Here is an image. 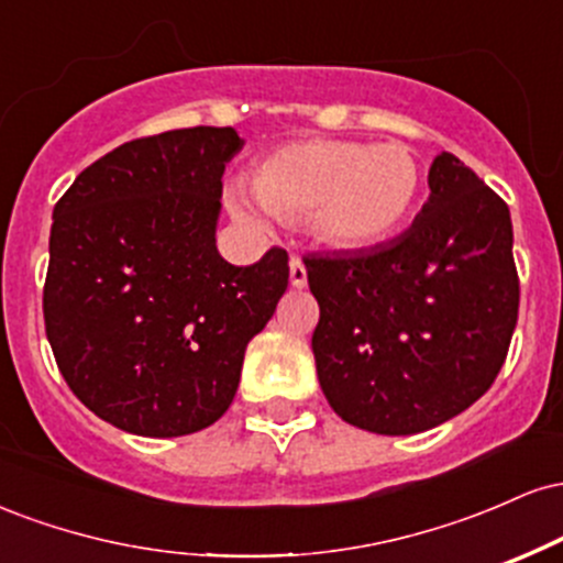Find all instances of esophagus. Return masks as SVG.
Instances as JSON below:
<instances>
[{
	"label": "esophagus",
	"instance_id": "esophagus-1",
	"mask_svg": "<svg viewBox=\"0 0 563 563\" xmlns=\"http://www.w3.org/2000/svg\"><path fill=\"white\" fill-rule=\"evenodd\" d=\"M290 286L294 288L307 286V267H303L301 256H290Z\"/></svg>",
	"mask_w": 563,
	"mask_h": 563
}]
</instances>
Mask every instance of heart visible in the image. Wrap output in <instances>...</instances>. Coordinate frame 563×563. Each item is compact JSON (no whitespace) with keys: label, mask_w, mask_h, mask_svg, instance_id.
<instances>
[{"label":"heart","mask_w":563,"mask_h":563,"mask_svg":"<svg viewBox=\"0 0 563 563\" xmlns=\"http://www.w3.org/2000/svg\"><path fill=\"white\" fill-rule=\"evenodd\" d=\"M253 198L230 192L232 214L262 224L309 219L320 241L360 251L405 228L421 196V166L402 142L303 140L277 147L251 172Z\"/></svg>","instance_id":"1"}]
</instances>
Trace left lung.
<instances>
[{"mask_svg":"<svg viewBox=\"0 0 563 563\" xmlns=\"http://www.w3.org/2000/svg\"><path fill=\"white\" fill-rule=\"evenodd\" d=\"M429 190L391 243L303 260L322 394L373 434H418L474 405L519 318L508 206L452 153L434 158Z\"/></svg>","mask_w":563,"mask_h":563,"instance_id":"1","label":"left lung"}]
</instances>
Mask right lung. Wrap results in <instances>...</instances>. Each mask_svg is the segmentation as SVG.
<instances>
[{"mask_svg":"<svg viewBox=\"0 0 563 563\" xmlns=\"http://www.w3.org/2000/svg\"><path fill=\"white\" fill-rule=\"evenodd\" d=\"M232 126L132 140L57 200L47 341L70 391L137 437H185L228 412L245 346L288 288V254L235 267L217 251Z\"/></svg>","mask_w":563,"mask_h":563,"instance_id":"right-lung-1","label":"right lung"}]
</instances>
